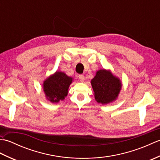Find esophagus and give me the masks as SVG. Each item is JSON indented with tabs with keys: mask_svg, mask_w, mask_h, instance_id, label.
<instances>
[{
	"mask_svg": "<svg viewBox=\"0 0 160 160\" xmlns=\"http://www.w3.org/2000/svg\"><path fill=\"white\" fill-rule=\"evenodd\" d=\"M78 78H79V79H80L81 82H84V75L80 74V75H79V76H78Z\"/></svg>",
	"mask_w": 160,
	"mask_h": 160,
	"instance_id": "obj_1",
	"label": "esophagus"
}]
</instances>
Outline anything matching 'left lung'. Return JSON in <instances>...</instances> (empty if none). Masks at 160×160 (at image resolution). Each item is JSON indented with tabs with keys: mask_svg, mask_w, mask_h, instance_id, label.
I'll list each match as a JSON object with an SVG mask.
<instances>
[{
	"mask_svg": "<svg viewBox=\"0 0 160 160\" xmlns=\"http://www.w3.org/2000/svg\"><path fill=\"white\" fill-rule=\"evenodd\" d=\"M91 85L95 98L101 104L109 103L116 99L122 88L120 80L105 69L97 71L96 76L91 80Z\"/></svg>",
	"mask_w": 160,
	"mask_h": 160,
	"instance_id": "obj_1",
	"label": "left lung"
}]
</instances>
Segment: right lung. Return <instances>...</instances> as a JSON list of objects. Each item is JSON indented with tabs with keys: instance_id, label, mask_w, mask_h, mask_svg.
Returning <instances> with one entry per match:
<instances>
[{
	"instance_id": "right-lung-1",
	"label": "right lung",
	"mask_w": 160,
	"mask_h": 160,
	"mask_svg": "<svg viewBox=\"0 0 160 160\" xmlns=\"http://www.w3.org/2000/svg\"><path fill=\"white\" fill-rule=\"evenodd\" d=\"M72 82V78L63 72L57 71L44 82L43 89L46 96L52 102L62 100L67 96L68 89Z\"/></svg>"
}]
</instances>
